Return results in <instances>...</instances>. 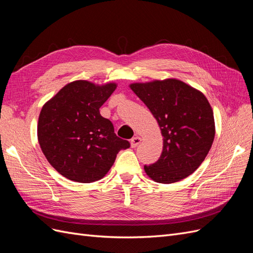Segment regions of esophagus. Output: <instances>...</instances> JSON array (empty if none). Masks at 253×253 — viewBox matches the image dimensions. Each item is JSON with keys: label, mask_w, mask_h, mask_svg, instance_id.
I'll list each match as a JSON object with an SVG mask.
<instances>
[{"label": "esophagus", "mask_w": 253, "mask_h": 253, "mask_svg": "<svg viewBox=\"0 0 253 253\" xmlns=\"http://www.w3.org/2000/svg\"><path fill=\"white\" fill-rule=\"evenodd\" d=\"M140 142H141V138H140V137L135 136V137H133V138L131 139V147H132V148H136L137 145H138Z\"/></svg>", "instance_id": "obj_1"}]
</instances>
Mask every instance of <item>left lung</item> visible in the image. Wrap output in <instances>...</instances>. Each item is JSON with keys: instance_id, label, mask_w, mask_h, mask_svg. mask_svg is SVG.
I'll use <instances>...</instances> for the list:
<instances>
[{"instance_id": "obj_1", "label": "left lung", "mask_w": 253, "mask_h": 253, "mask_svg": "<svg viewBox=\"0 0 253 253\" xmlns=\"http://www.w3.org/2000/svg\"><path fill=\"white\" fill-rule=\"evenodd\" d=\"M148 106L164 137L156 163L144 166L160 183L179 181L192 174L208 154L215 135L211 105L200 90L176 79L129 85Z\"/></svg>"}]
</instances>
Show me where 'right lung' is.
Returning a JSON list of instances; mask_svg holds the SVG:
<instances>
[{
	"mask_svg": "<svg viewBox=\"0 0 253 253\" xmlns=\"http://www.w3.org/2000/svg\"><path fill=\"white\" fill-rule=\"evenodd\" d=\"M117 85H95L85 80L66 84L43 105L38 140L48 163L67 179L93 182L109 172L127 140L115 134L99 109Z\"/></svg>",
	"mask_w": 253,
	"mask_h": 253,
	"instance_id": "obj_1",
	"label": "right lung"
}]
</instances>
